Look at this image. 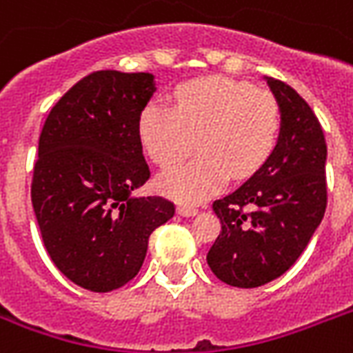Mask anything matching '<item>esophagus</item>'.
Returning <instances> with one entry per match:
<instances>
[{"label":"esophagus","mask_w":353,"mask_h":353,"mask_svg":"<svg viewBox=\"0 0 353 353\" xmlns=\"http://www.w3.org/2000/svg\"><path fill=\"white\" fill-rule=\"evenodd\" d=\"M176 211L179 216H194V214H198V209H196V207L183 205V203H179V205L176 207Z\"/></svg>","instance_id":"1"}]
</instances>
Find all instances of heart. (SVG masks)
I'll return each instance as SVG.
<instances>
[{
    "mask_svg": "<svg viewBox=\"0 0 353 353\" xmlns=\"http://www.w3.org/2000/svg\"><path fill=\"white\" fill-rule=\"evenodd\" d=\"M174 98L176 109L148 103L137 125L144 150L163 168L179 163L196 137L200 155L159 177V188L174 200L200 203L230 174H255L274 152L281 114L272 94L211 75L179 85Z\"/></svg>",
    "mask_w": 353,
    "mask_h": 353,
    "instance_id": "obj_1",
    "label": "heart"
}]
</instances>
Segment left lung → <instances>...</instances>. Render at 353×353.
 Returning <instances> with one entry per match:
<instances>
[{
  "mask_svg": "<svg viewBox=\"0 0 353 353\" xmlns=\"http://www.w3.org/2000/svg\"><path fill=\"white\" fill-rule=\"evenodd\" d=\"M263 79L281 114L276 148L248 181L212 203L222 231L207 263L220 281L239 289L283 276L319 230L327 203V148L319 118L287 83Z\"/></svg>",
  "mask_w": 353,
  "mask_h": 353,
  "instance_id": "8db88e82",
  "label": "left lung"
}]
</instances>
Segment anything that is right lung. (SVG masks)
Returning a JSON list of instances; mask_svg holds the SVG:
<instances>
[{"mask_svg":"<svg viewBox=\"0 0 353 353\" xmlns=\"http://www.w3.org/2000/svg\"><path fill=\"white\" fill-rule=\"evenodd\" d=\"M152 74L99 70L51 109L39 141L31 201L51 261L75 285L109 292L139 274L155 228L174 203L134 196L150 179L139 117Z\"/></svg>","mask_w":353,"mask_h":353,"instance_id":"right-lung-1","label":"right lung"}]
</instances>
